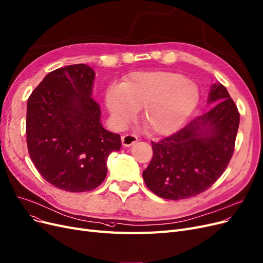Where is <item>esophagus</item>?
<instances>
[{"instance_id":"obj_1","label":"esophagus","mask_w":263,"mask_h":263,"mask_svg":"<svg viewBox=\"0 0 263 263\" xmlns=\"http://www.w3.org/2000/svg\"><path fill=\"white\" fill-rule=\"evenodd\" d=\"M138 138L137 136L136 135H132V134H126L124 135L122 137V143L124 147H129V146H133L134 143L137 142Z\"/></svg>"}]
</instances>
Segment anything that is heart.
Returning a JSON list of instances; mask_svg holds the SVG:
<instances>
[{
  "label": "heart",
  "mask_w": 263,
  "mask_h": 263,
  "mask_svg": "<svg viewBox=\"0 0 263 263\" xmlns=\"http://www.w3.org/2000/svg\"><path fill=\"white\" fill-rule=\"evenodd\" d=\"M199 98L198 87L175 71H135L123 84H112L105 91L107 110L117 124L126 125L143 107L144 124L158 135L182 127Z\"/></svg>",
  "instance_id": "obj_1"
}]
</instances>
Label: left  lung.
I'll return each instance as SVG.
<instances>
[{
  "label": "left lung",
  "instance_id": "left-lung-1",
  "mask_svg": "<svg viewBox=\"0 0 263 263\" xmlns=\"http://www.w3.org/2000/svg\"><path fill=\"white\" fill-rule=\"evenodd\" d=\"M209 112L158 142L142 172L147 187L168 200L195 197L209 189L232 159L239 126V112L226 88L212 86Z\"/></svg>",
  "mask_w": 263,
  "mask_h": 263
}]
</instances>
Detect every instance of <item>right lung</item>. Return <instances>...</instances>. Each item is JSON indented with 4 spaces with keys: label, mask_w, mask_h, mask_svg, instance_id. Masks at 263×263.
<instances>
[{
    "label": "right lung",
    "mask_w": 263,
    "mask_h": 263,
    "mask_svg": "<svg viewBox=\"0 0 263 263\" xmlns=\"http://www.w3.org/2000/svg\"><path fill=\"white\" fill-rule=\"evenodd\" d=\"M95 70L86 64L51 71L27 102L26 135L40 175L62 190L90 192L104 180L106 160L121 136L103 128L91 97Z\"/></svg>",
    "instance_id": "1"
}]
</instances>
